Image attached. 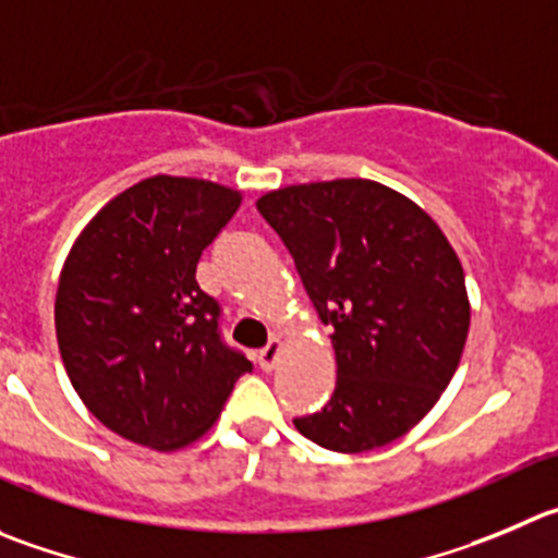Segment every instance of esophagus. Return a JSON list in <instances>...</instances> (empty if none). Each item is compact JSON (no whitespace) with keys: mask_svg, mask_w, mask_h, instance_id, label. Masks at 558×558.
<instances>
[{"mask_svg":"<svg viewBox=\"0 0 558 558\" xmlns=\"http://www.w3.org/2000/svg\"><path fill=\"white\" fill-rule=\"evenodd\" d=\"M279 353H282V339L274 337V339H270V342L265 344V348L257 353L259 367H263L265 373H270V369L276 367V362H279Z\"/></svg>","mask_w":558,"mask_h":558,"instance_id":"1","label":"esophagus"}]
</instances>
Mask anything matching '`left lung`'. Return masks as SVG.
Listing matches in <instances>:
<instances>
[{
    "label": "left lung",
    "mask_w": 558,
    "mask_h": 558,
    "mask_svg": "<svg viewBox=\"0 0 558 558\" xmlns=\"http://www.w3.org/2000/svg\"><path fill=\"white\" fill-rule=\"evenodd\" d=\"M333 328L337 386L295 429L331 452L405 435L452 380L469 337L458 254L418 205L375 180L288 185L257 203Z\"/></svg>",
    "instance_id": "left-lung-1"
}]
</instances>
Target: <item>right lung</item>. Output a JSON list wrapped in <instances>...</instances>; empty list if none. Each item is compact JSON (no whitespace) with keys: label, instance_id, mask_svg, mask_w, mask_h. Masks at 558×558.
Wrapping results in <instances>:
<instances>
[{"label":"right lung","instance_id":"1","mask_svg":"<svg viewBox=\"0 0 558 558\" xmlns=\"http://www.w3.org/2000/svg\"><path fill=\"white\" fill-rule=\"evenodd\" d=\"M241 194L156 174L114 196L73 243L54 326L68 378L100 424L150 449L196 441L219 416L246 353L221 337V306L196 263Z\"/></svg>","mask_w":558,"mask_h":558}]
</instances>
